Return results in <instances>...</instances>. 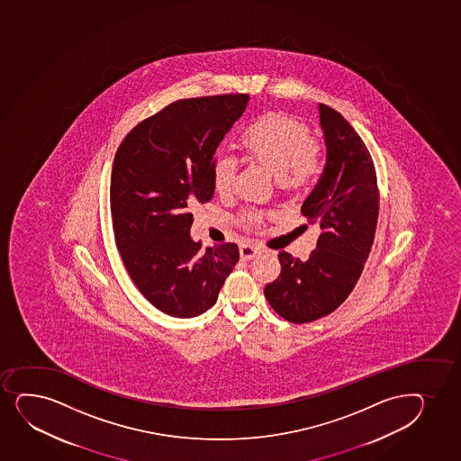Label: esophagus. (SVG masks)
<instances>
[{
	"mask_svg": "<svg viewBox=\"0 0 461 461\" xmlns=\"http://www.w3.org/2000/svg\"><path fill=\"white\" fill-rule=\"evenodd\" d=\"M259 254H261V250L252 246V244H241L240 246V257H241V259H252L255 257H258Z\"/></svg>",
	"mask_w": 461,
	"mask_h": 461,
	"instance_id": "obj_1",
	"label": "esophagus"
}]
</instances>
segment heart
<instances>
[{"instance_id":"b5f03b06","label":"heart","mask_w":461,"mask_h":461,"mask_svg":"<svg viewBox=\"0 0 461 461\" xmlns=\"http://www.w3.org/2000/svg\"><path fill=\"white\" fill-rule=\"evenodd\" d=\"M244 154L270 170L278 185L287 191H298L311 185L321 169L317 141L304 122L285 113H267L246 127L240 138ZM212 183L218 194L232 191L237 161L230 155L218 154L212 161ZM241 221L255 226L261 221L258 212H246Z\"/></svg>"}]
</instances>
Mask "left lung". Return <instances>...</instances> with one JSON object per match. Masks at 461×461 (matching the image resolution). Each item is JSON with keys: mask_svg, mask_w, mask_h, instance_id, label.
I'll use <instances>...</instances> for the list:
<instances>
[{"mask_svg": "<svg viewBox=\"0 0 461 461\" xmlns=\"http://www.w3.org/2000/svg\"><path fill=\"white\" fill-rule=\"evenodd\" d=\"M326 143L321 178L302 206L321 230L307 261L278 254L281 274L266 285L272 309L291 323L326 317L349 296L371 252L378 220L375 166L365 141L339 112L318 104Z\"/></svg>", "mask_w": 461, "mask_h": 461, "instance_id": "obj_1", "label": "left lung"}]
</instances>
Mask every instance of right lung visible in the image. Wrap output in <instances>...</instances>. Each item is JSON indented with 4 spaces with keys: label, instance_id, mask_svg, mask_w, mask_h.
I'll return each mask as SVG.
<instances>
[{
    "label": "right lung",
    "instance_id": "add662e5",
    "mask_svg": "<svg viewBox=\"0 0 461 461\" xmlns=\"http://www.w3.org/2000/svg\"><path fill=\"white\" fill-rule=\"evenodd\" d=\"M249 103L248 94L178 100L133 127L111 176L115 243L138 291L170 317L217 303L239 263L235 243L203 249L191 239L192 207L212 200V161Z\"/></svg>",
    "mask_w": 461,
    "mask_h": 461
}]
</instances>
